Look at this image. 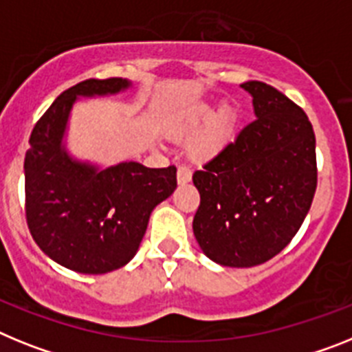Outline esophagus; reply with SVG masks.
Here are the masks:
<instances>
[{
	"mask_svg": "<svg viewBox=\"0 0 352 352\" xmlns=\"http://www.w3.org/2000/svg\"><path fill=\"white\" fill-rule=\"evenodd\" d=\"M177 180H179V184H188L189 180H191V170L188 166H179L177 170Z\"/></svg>",
	"mask_w": 352,
	"mask_h": 352,
	"instance_id": "1",
	"label": "esophagus"
}]
</instances>
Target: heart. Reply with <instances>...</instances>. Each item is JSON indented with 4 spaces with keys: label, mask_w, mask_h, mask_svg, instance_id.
I'll return each instance as SVG.
<instances>
[{
    "label": "heart",
    "mask_w": 352,
    "mask_h": 352,
    "mask_svg": "<svg viewBox=\"0 0 352 352\" xmlns=\"http://www.w3.org/2000/svg\"><path fill=\"white\" fill-rule=\"evenodd\" d=\"M206 123L208 124L206 129H201L188 145L189 155L197 161H207L214 157L230 142L232 127H234L232 109L221 108L214 115L212 108L204 104L195 108L193 111H189L172 131L175 138H186L189 134L197 133Z\"/></svg>",
    "instance_id": "b5f03b06"
}]
</instances>
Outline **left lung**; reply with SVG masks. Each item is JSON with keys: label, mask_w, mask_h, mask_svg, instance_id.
I'll list each match as a JSON object with an SVG mask.
<instances>
[{"label": "left lung", "mask_w": 352, "mask_h": 352, "mask_svg": "<svg viewBox=\"0 0 352 352\" xmlns=\"http://www.w3.org/2000/svg\"><path fill=\"white\" fill-rule=\"evenodd\" d=\"M241 87L256 118L193 173V232L210 261L252 267L282 252L307 218L317 188L316 134L282 91L262 81Z\"/></svg>", "instance_id": "8db88e82"}]
</instances>
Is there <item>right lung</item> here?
<instances>
[{
	"label": "right lung",
	"mask_w": 352,
	"mask_h": 352,
	"mask_svg": "<svg viewBox=\"0 0 352 352\" xmlns=\"http://www.w3.org/2000/svg\"><path fill=\"white\" fill-rule=\"evenodd\" d=\"M127 79H87L56 97L36 122L24 157L26 221L38 248L63 267L104 274L136 255L151 212L177 188V168L79 163L62 145L78 97L118 94Z\"/></svg>",
	"instance_id": "add662e5"
}]
</instances>
